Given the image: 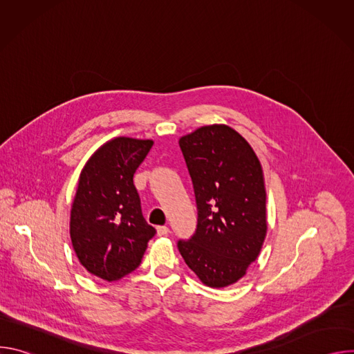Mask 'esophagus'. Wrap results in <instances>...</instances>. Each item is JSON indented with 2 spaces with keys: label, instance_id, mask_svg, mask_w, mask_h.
<instances>
[{
  "label": "esophagus",
  "instance_id": "obj_1",
  "mask_svg": "<svg viewBox=\"0 0 354 354\" xmlns=\"http://www.w3.org/2000/svg\"><path fill=\"white\" fill-rule=\"evenodd\" d=\"M157 234H158L160 236L168 235V234H169V228L165 227V225H160V227H157Z\"/></svg>",
  "mask_w": 354,
  "mask_h": 354
}]
</instances>
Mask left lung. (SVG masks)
<instances>
[{
  "label": "left lung",
  "instance_id": "obj_1",
  "mask_svg": "<svg viewBox=\"0 0 354 354\" xmlns=\"http://www.w3.org/2000/svg\"><path fill=\"white\" fill-rule=\"evenodd\" d=\"M192 178L197 227L178 249L200 281L223 288L255 262L268 231L262 165L249 142L225 124L203 126L180 137Z\"/></svg>",
  "mask_w": 354,
  "mask_h": 354
}]
</instances>
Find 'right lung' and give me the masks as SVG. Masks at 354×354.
Segmentation results:
<instances>
[{
  "label": "right lung",
  "mask_w": 354,
  "mask_h": 354,
  "mask_svg": "<svg viewBox=\"0 0 354 354\" xmlns=\"http://www.w3.org/2000/svg\"><path fill=\"white\" fill-rule=\"evenodd\" d=\"M153 140L116 137L99 147L78 179L70 235L81 265L93 276L115 281L141 263L156 228L147 224L133 183Z\"/></svg>",
  "instance_id": "obj_1"
}]
</instances>
